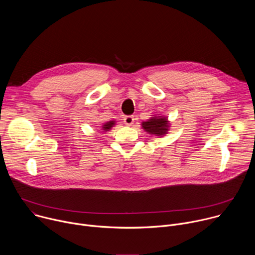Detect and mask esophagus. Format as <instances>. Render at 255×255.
Masks as SVG:
<instances>
[{"label": "esophagus", "instance_id": "obj_1", "mask_svg": "<svg viewBox=\"0 0 255 255\" xmlns=\"http://www.w3.org/2000/svg\"><path fill=\"white\" fill-rule=\"evenodd\" d=\"M124 123L128 126H131L134 123V116L129 115V116H125L124 117Z\"/></svg>", "mask_w": 255, "mask_h": 255}]
</instances>
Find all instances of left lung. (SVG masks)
<instances>
[{
  "mask_svg": "<svg viewBox=\"0 0 255 255\" xmlns=\"http://www.w3.org/2000/svg\"><path fill=\"white\" fill-rule=\"evenodd\" d=\"M143 129L149 134H155L161 136L166 134L168 130V121L164 117H153L148 121L142 122Z\"/></svg>",
  "mask_w": 255,
  "mask_h": 255,
  "instance_id": "left-lung-1",
  "label": "left lung"
}]
</instances>
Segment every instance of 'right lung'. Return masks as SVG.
Returning a JSON list of instances; mask_svg holds the SVG:
<instances>
[{
  "label": "right lung",
  "mask_w": 255,
  "mask_h": 255,
  "mask_svg": "<svg viewBox=\"0 0 255 255\" xmlns=\"http://www.w3.org/2000/svg\"><path fill=\"white\" fill-rule=\"evenodd\" d=\"M114 124H115V122H114V121L107 122V123L103 126V129H104V130H106V131H107V130H110V129L113 127V125H114Z\"/></svg>",
  "instance_id": "obj_1"
}]
</instances>
